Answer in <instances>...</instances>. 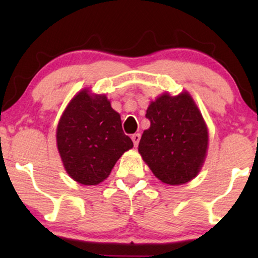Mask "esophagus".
<instances>
[{
    "instance_id": "34e87169",
    "label": "esophagus",
    "mask_w": 258,
    "mask_h": 258,
    "mask_svg": "<svg viewBox=\"0 0 258 258\" xmlns=\"http://www.w3.org/2000/svg\"><path fill=\"white\" fill-rule=\"evenodd\" d=\"M132 140L134 142V146L137 147V146H139L140 140H141V134H134V135L132 136Z\"/></svg>"
}]
</instances>
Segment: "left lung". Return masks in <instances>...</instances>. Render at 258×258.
<instances>
[{
    "mask_svg": "<svg viewBox=\"0 0 258 258\" xmlns=\"http://www.w3.org/2000/svg\"><path fill=\"white\" fill-rule=\"evenodd\" d=\"M139 153L161 182L179 185L191 181L204 163L208 129L202 114L188 93L163 94L151 102Z\"/></svg>",
    "mask_w": 258,
    "mask_h": 258,
    "instance_id": "1",
    "label": "left lung"
}]
</instances>
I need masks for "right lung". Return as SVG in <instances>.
Returning a JSON list of instances; mask_svg holds the SVG:
<instances>
[{"label":"right lung","instance_id":"right-lung-1","mask_svg":"<svg viewBox=\"0 0 258 258\" xmlns=\"http://www.w3.org/2000/svg\"><path fill=\"white\" fill-rule=\"evenodd\" d=\"M56 141L66 171L84 185L103 182L118 158L134 147L105 95H90L88 89L81 90L63 111Z\"/></svg>","mask_w":258,"mask_h":258}]
</instances>
